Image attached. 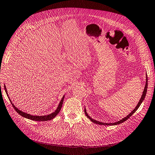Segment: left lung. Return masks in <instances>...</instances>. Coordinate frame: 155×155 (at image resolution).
<instances>
[{
    "label": "left lung",
    "instance_id": "1",
    "mask_svg": "<svg viewBox=\"0 0 155 155\" xmlns=\"http://www.w3.org/2000/svg\"><path fill=\"white\" fill-rule=\"evenodd\" d=\"M147 84H148V79H147H147H146V84H145V89H144V90H143V94H142V96H141V99H140V101H139V103L137 104V105L136 107V108H135L134 110H133V111H132L131 112V113H130L128 116H127L126 117H125V118H124L123 119H122V120H120V121H118V122H115V123H111V124H107V123H103V122H98V121H97V120H94V119H92V118H90L89 116H88V114H87V113H86V109H84V112H85V114H86V116L88 117L90 120L92 121V122H94V123H96V124H100V125H117V124H120V123H122V122H124V121H126V120H128V119L132 115V114L136 111V110H137V109L139 108V107L140 106V105L141 104V103H142V101H143V100L145 99V96H146V93H147Z\"/></svg>",
    "mask_w": 155,
    "mask_h": 155
}]
</instances>
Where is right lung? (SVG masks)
Listing matches in <instances>:
<instances>
[{
	"mask_svg": "<svg viewBox=\"0 0 155 155\" xmlns=\"http://www.w3.org/2000/svg\"><path fill=\"white\" fill-rule=\"evenodd\" d=\"M5 90L6 91L7 96H8V93H7V91H6V88L5 86ZM8 98H10V97H8ZM63 99H64V96L62 97L60 103H59V105L57 109L55 110L54 113L48 114V115H45V116H33V115H31V114H27L26 113H24V112L21 111V110H19L18 109H17L14 105V104H12V103L11 100H10V102H11L12 105L14 109L15 110V111H16L18 114H20L21 116L25 117V118H28V119H30V120H35V121H47V120H51V119H53L59 113V111H60L61 108V107H62L63 102ZM9 100H10V99H9Z\"/></svg>",
	"mask_w": 155,
	"mask_h": 155,
	"instance_id": "add662e5",
	"label": "right lung"
}]
</instances>
